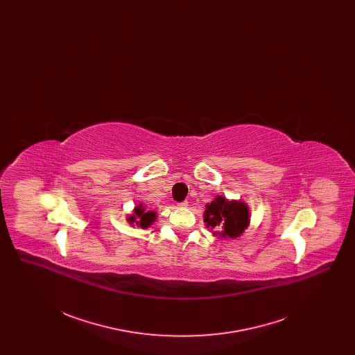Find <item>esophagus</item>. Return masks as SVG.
I'll return each instance as SVG.
<instances>
[{
	"mask_svg": "<svg viewBox=\"0 0 355 355\" xmlns=\"http://www.w3.org/2000/svg\"><path fill=\"white\" fill-rule=\"evenodd\" d=\"M177 206H178V207H186V206H187V202H186V201H184V202L178 203Z\"/></svg>",
	"mask_w": 355,
	"mask_h": 355,
	"instance_id": "34e87169",
	"label": "esophagus"
}]
</instances>
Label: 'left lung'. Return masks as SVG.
<instances>
[{
    "mask_svg": "<svg viewBox=\"0 0 355 355\" xmlns=\"http://www.w3.org/2000/svg\"><path fill=\"white\" fill-rule=\"evenodd\" d=\"M205 222L214 234L220 238L239 236L249 225V210L243 202L227 201L223 197H217L210 205H206Z\"/></svg>",
    "mask_w": 355,
    "mask_h": 355,
    "instance_id": "1",
    "label": "left lung"
}]
</instances>
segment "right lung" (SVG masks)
Wrapping results in <instances>:
<instances>
[{
    "label": "right lung",
    "mask_w": 355,
    "mask_h": 355,
    "mask_svg": "<svg viewBox=\"0 0 355 355\" xmlns=\"http://www.w3.org/2000/svg\"><path fill=\"white\" fill-rule=\"evenodd\" d=\"M155 220V213L154 211H148L145 207H142V205H138L135 209L133 216H130L128 220L132 225H137L141 226L142 229H146L152 225L153 222Z\"/></svg>",
    "instance_id": "add662e5"
}]
</instances>
